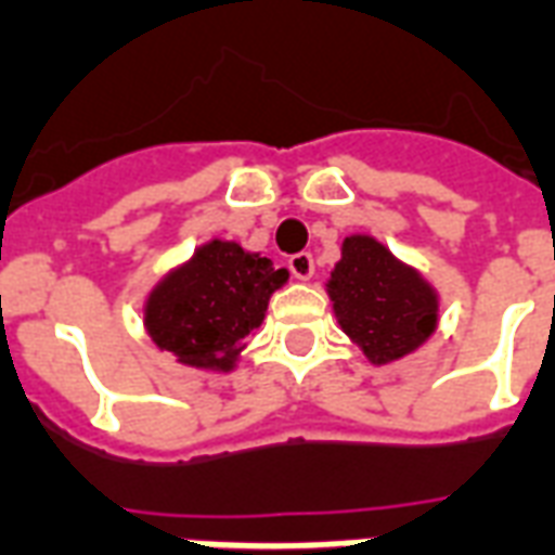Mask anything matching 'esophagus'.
<instances>
[{
  "instance_id": "obj_1",
  "label": "esophagus",
  "mask_w": 555,
  "mask_h": 555,
  "mask_svg": "<svg viewBox=\"0 0 555 555\" xmlns=\"http://www.w3.org/2000/svg\"><path fill=\"white\" fill-rule=\"evenodd\" d=\"M287 268H291V273H294L299 282H308V279L314 276V256H311V253H296V256L287 259Z\"/></svg>"
}]
</instances>
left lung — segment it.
I'll return each mask as SVG.
<instances>
[{
    "label": "left lung",
    "instance_id": "8db88e82",
    "mask_svg": "<svg viewBox=\"0 0 555 555\" xmlns=\"http://www.w3.org/2000/svg\"><path fill=\"white\" fill-rule=\"evenodd\" d=\"M328 287L344 332L372 363L413 352L437 328V294L370 235L344 241Z\"/></svg>",
    "mask_w": 555,
    "mask_h": 555
}]
</instances>
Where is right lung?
I'll return each mask as SVG.
<instances>
[{"mask_svg":"<svg viewBox=\"0 0 555 555\" xmlns=\"http://www.w3.org/2000/svg\"><path fill=\"white\" fill-rule=\"evenodd\" d=\"M285 282L287 270L270 259L211 241L151 294L147 334L180 363L232 370L244 337L264 320L270 294Z\"/></svg>","mask_w":555,"mask_h":555,"instance_id":"1","label":"right lung"}]
</instances>
